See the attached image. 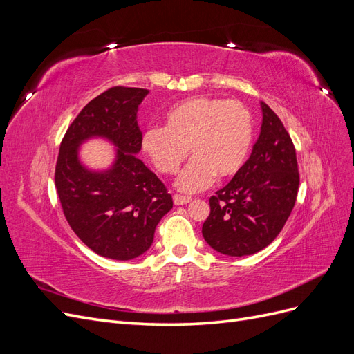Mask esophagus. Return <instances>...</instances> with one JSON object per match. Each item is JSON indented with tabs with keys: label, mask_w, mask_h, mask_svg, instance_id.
Listing matches in <instances>:
<instances>
[{
	"label": "esophagus",
	"mask_w": 354,
	"mask_h": 354,
	"mask_svg": "<svg viewBox=\"0 0 354 354\" xmlns=\"http://www.w3.org/2000/svg\"><path fill=\"white\" fill-rule=\"evenodd\" d=\"M173 201L176 205H185V203H189L192 201V198L189 196H181V195H174L173 196Z\"/></svg>",
	"instance_id": "obj_1"
}]
</instances>
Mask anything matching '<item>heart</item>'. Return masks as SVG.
<instances>
[{
  "instance_id": "obj_1",
  "label": "heart",
  "mask_w": 354,
  "mask_h": 354,
  "mask_svg": "<svg viewBox=\"0 0 354 354\" xmlns=\"http://www.w3.org/2000/svg\"><path fill=\"white\" fill-rule=\"evenodd\" d=\"M254 138L252 115L238 100L198 95L174 104L165 127L147 128L142 149L162 174H174L190 153L176 186L186 194L208 187L216 176L233 177L243 167Z\"/></svg>"
}]
</instances>
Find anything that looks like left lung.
<instances>
[{
  "label": "left lung",
  "instance_id": "1",
  "mask_svg": "<svg viewBox=\"0 0 354 354\" xmlns=\"http://www.w3.org/2000/svg\"><path fill=\"white\" fill-rule=\"evenodd\" d=\"M261 104L260 136L243 167L209 198L202 236L230 257L252 255L270 245L295 205L299 176L295 147L277 115Z\"/></svg>",
  "mask_w": 354,
  "mask_h": 354
}]
</instances>
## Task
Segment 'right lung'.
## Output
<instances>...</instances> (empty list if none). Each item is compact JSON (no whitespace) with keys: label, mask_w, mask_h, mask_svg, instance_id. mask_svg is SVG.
<instances>
[{"label":"right lung","mask_w":354,"mask_h":354,"mask_svg":"<svg viewBox=\"0 0 354 354\" xmlns=\"http://www.w3.org/2000/svg\"><path fill=\"white\" fill-rule=\"evenodd\" d=\"M147 94L128 87L102 93L75 118L60 145L55 181L63 214L75 234L106 259L127 261L145 254L158 223L173 208L162 181L137 158V112ZM93 138L115 147L108 169L94 170L80 160V146Z\"/></svg>","instance_id":"1"}]
</instances>
